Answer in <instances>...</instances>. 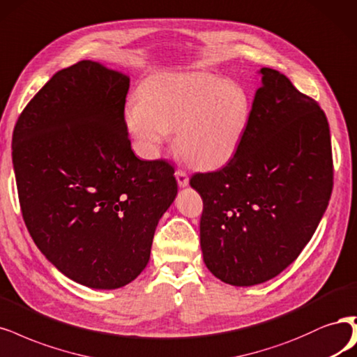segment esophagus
Listing matches in <instances>:
<instances>
[{"label":"esophagus","mask_w":357,"mask_h":357,"mask_svg":"<svg viewBox=\"0 0 357 357\" xmlns=\"http://www.w3.org/2000/svg\"><path fill=\"white\" fill-rule=\"evenodd\" d=\"M176 178H177V183H178L180 188H186L188 184H189V177H188L186 173H184L183 169H177L176 171Z\"/></svg>","instance_id":"esophagus-1"}]
</instances>
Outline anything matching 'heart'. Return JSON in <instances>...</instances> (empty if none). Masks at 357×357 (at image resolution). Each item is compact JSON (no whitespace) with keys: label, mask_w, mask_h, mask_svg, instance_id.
<instances>
[{"label":"heart","mask_w":357,"mask_h":357,"mask_svg":"<svg viewBox=\"0 0 357 357\" xmlns=\"http://www.w3.org/2000/svg\"><path fill=\"white\" fill-rule=\"evenodd\" d=\"M251 112L250 96L236 84L206 72H169L143 84L126 121L147 158H156L176 130V153L195 168L214 169L238 152Z\"/></svg>","instance_id":"heart-1"}]
</instances>
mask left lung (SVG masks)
I'll list each match as a JSON object with an SVG mask.
<instances>
[{
	"instance_id": "1",
	"label": "left lung",
	"mask_w": 357,
	"mask_h": 357,
	"mask_svg": "<svg viewBox=\"0 0 357 357\" xmlns=\"http://www.w3.org/2000/svg\"><path fill=\"white\" fill-rule=\"evenodd\" d=\"M260 73L238 152L223 168L190 178L204 202V261L235 287L263 284L296 260L334 186L325 112L284 73L270 68Z\"/></svg>"
}]
</instances>
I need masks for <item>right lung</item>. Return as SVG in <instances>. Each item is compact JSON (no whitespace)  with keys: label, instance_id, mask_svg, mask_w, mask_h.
Masks as SVG:
<instances>
[{"label":"right lung","instance_id":"right-lung-1","mask_svg":"<svg viewBox=\"0 0 357 357\" xmlns=\"http://www.w3.org/2000/svg\"><path fill=\"white\" fill-rule=\"evenodd\" d=\"M128 89L124 73L78 61L33 96L13 131L24 225L48 261L94 289L121 288L143 272L177 195L173 165L131 149Z\"/></svg>","mask_w":357,"mask_h":357}]
</instances>
